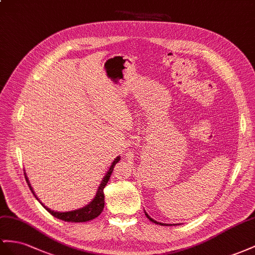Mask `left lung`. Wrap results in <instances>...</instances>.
I'll return each mask as SVG.
<instances>
[{"label":"left lung","instance_id":"8db88e82","mask_svg":"<svg viewBox=\"0 0 255 255\" xmlns=\"http://www.w3.org/2000/svg\"><path fill=\"white\" fill-rule=\"evenodd\" d=\"M144 212H145V211H144ZM145 215H146V218H147V219H148L149 221H152V222H154V223H155V224H159V225H164V226H169L168 224H164V223H160V222H157V221H155V220H153V219H152L151 217H149V215H148V214H147L146 212H145ZM173 225H175V224H173ZM171 226H172V225H171Z\"/></svg>","mask_w":255,"mask_h":255}]
</instances>
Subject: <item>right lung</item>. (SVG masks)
<instances>
[{
    "mask_svg": "<svg viewBox=\"0 0 255 255\" xmlns=\"http://www.w3.org/2000/svg\"><path fill=\"white\" fill-rule=\"evenodd\" d=\"M120 160H121L120 156H117V157L113 160L112 165H111L108 172L106 173V175H104V178L102 179L99 187H98V190H97V193H96V196L94 197V199L91 200L88 205H86V206L83 207V208L76 209V210H73V211L58 212V211L51 210V209H49L48 207L45 206L43 202H41L40 199L36 197V195H35V193L33 191V188H32V186L30 184L29 179L27 177V174H25V172H24V177H25V181H27V183H28V185L30 187L31 192L33 193V195L35 196V198L41 202V205L45 209H46V210L51 215H53V217L59 219V220H62V221H65V222H72V223H81V222H87V221L96 219L97 217H99L100 213L103 211V208H104V193H103V188L106 187L108 181L110 180L111 174H112V172H113L114 166Z\"/></svg>",
    "mask_w": 255,
    "mask_h": 255,
    "instance_id": "1",
    "label": "right lung"
}]
</instances>
